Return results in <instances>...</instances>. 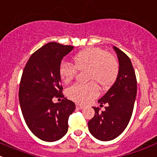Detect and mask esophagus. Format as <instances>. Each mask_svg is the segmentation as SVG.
Segmentation results:
<instances>
[{
	"label": "esophagus",
	"instance_id": "obj_1",
	"mask_svg": "<svg viewBox=\"0 0 157 157\" xmlns=\"http://www.w3.org/2000/svg\"><path fill=\"white\" fill-rule=\"evenodd\" d=\"M76 108H78V109H82L84 108V106H82V105H81V104H78V103H77Z\"/></svg>",
	"mask_w": 157,
	"mask_h": 157
}]
</instances>
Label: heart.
I'll use <instances>...</instances> for the list:
<instances>
[{"label":"heart","mask_w":157,"mask_h":157,"mask_svg":"<svg viewBox=\"0 0 157 157\" xmlns=\"http://www.w3.org/2000/svg\"><path fill=\"white\" fill-rule=\"evenodd\" d=\"M78 70H88V84L75 83L67 88V95L71 100L80 103H87L98 95L96 85L106 89L116 82L119 72V63L114 55L98 48H89L78 52L73 57V65L63 62L60 64L59 74L65 82L72 80Z\"/></svg>","instance_id":"obj_1"}]
</instances>
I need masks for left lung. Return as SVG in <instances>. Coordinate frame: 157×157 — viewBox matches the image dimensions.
<instances>
[{
    "label": "left lung",
    "mask_w": 157,
    "mask_h": 157,
    "mask_svg": "<svg viewBox=\"0 0 157 157\" xmlns=\"http://www.w3.org/2000/svg\"><path fill=\"white\" fill-rule=\"evenodd\" d=\"M119 63V72L113 86L98 101L105 110L93 107L94 116L88 122L90 133L102 141L113 140L126 128L132 117L137 94V79L131 59L113 47Z\"/></svg>",
    "instance_id": "8db88e82"
}]
</instances>
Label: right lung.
Here are the masks:
<instances>
[{
  "label": "right lung",
  "instance_id": "right-lung-1",
  "mask_svg": "<svg viewBox=\"0 0 157 157\" xmlns=\"http://www.w3.org/2000/svg\"><path fill=\"white\" fill-rule=\"evenodd\" d=\"M74 47L46 44L32 54L22 72L19 90L21 110L27 126L48 142L62 138L68 131L69 117L75 103L64 98L59 69L61 61ZM63 98L54 104L53 98Z\"/></svg>",
  "mask_w": 157,
  "mask_h": 157
}]
</instances>
